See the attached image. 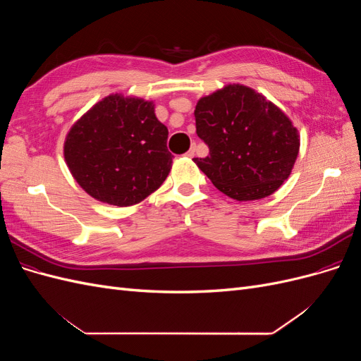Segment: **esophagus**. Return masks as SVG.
Here are the masks:
<instances>
[{
    "label": "esophagus",
    "instance_id": "esophagus-1",
    "mask_svg": "<svg viewBox=\"0 0 361 361\" xmlns=\"http://www.w3.org/2000/svg\"><path fill=\"white\" fill-rule=\"evenodd\" d=\"M185 155H187L188 158H192V157L195 155V146H191V149H190Z\"/></svg>",
    "mask_w": 361,
    "mask_h": 361
}]
</instances>
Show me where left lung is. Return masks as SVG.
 I'll return each instance as SVG.
<instances>
[{"label": "left lung", "instance_id": "1", "mask_svg": "<svg viewBox=\"0 0 361 361\" xmlns=\"http://www.w3.org/2000/svg\"><path fill=\"white\" fill-rule=\"evenodd\" d=\"M197 135L209 147L197 167L223 194L238 202L276 192L293 169L300 134L290 118L264 94L228 84L195 105Z\"/></svg>", "mask_w": 361, "mask_h": 361}]
</instances>
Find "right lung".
<instances>
[{
	"label": "right lung",
	"mask_w": 361,
	"mask_h": 361,
	"mask_svg": "<svg viewBox=\"0 0 361 361\" xmlns=\"http://www.w3.org/2000/svg\"><path fill=\"white\" fill-rule=\"evenodd\" d=\"M167 138L154 102L114 93L73 123L64 140V161L93 199L133 206L169 176L173 155Z\"/></svg>",
	"instance_id": "obj_1"
}]
</instances>
